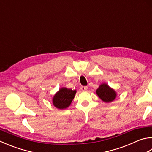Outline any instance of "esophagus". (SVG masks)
Listing matches in <instances>:
<instances>
[{
	"instance_id": "esophagus-1",
	"label": "esophagus",
	"mask_w": 152,
	"mask_h": 152,
	"mask_svg": "<svg viewBox=\"0 0 152 152\" xmlns=\"http://www.w3.org/2000/svg\"><path fill=\"white\" fill-rule=\"evenodd\" d=\"M80 89L82 91H86V90H88V87L87 86H81Z\"/></svg>"
}]
</instances>
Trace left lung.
Wrapping results in <instances>:
<instances>
[{
	"label": "left lung",
	"mask_w": 152,
	"mask_h": 152,
	"mask_svg": "<svg viewBox=\"0 0 152 152\" xmlns=\"http://www.w3.org/2000/svg\"><path fill=\"white\" fill-rule=\"evenodd\" d=\"M96 94L101 100L105 102H110L116 97V94L115 91L106 84H101L100 86V87L96 90Z\"/></svg>",
	"instance_id": "obj_1"
}]
</instances>
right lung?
Masks as SVG:
<instances>
[{
    "label": "right lung",
    "mask_w": 152,
    "mask_h": 152,
    "mask_svg": "<svg viewBox=\"0 0 152 152\" xmlns=\"http://www.w3.org/2000/svg\"><path fill=\"white\" fill-rule=\"evenodd\" d=\"M76 91L66 88H61L54 96L53 104L58 109H65L70 106Z\"/></svg>",
    "instance_id": "right-lung-1"
}]
</instances>
